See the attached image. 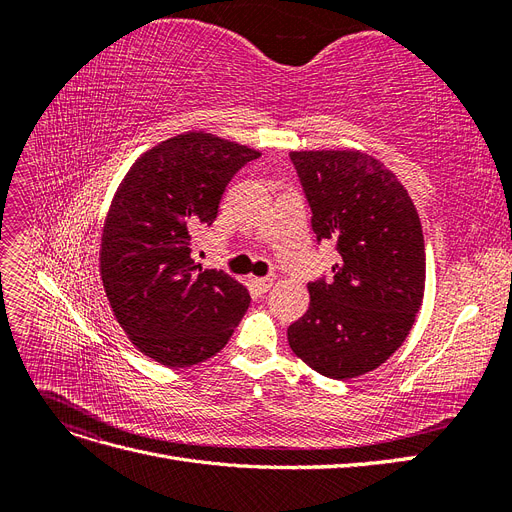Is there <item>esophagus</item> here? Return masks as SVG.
Here are the masks:
<instances>
[{
  "label": "esophagus",
  "mask_w": 512,
  "mask_h": 512,
  "mask_svg": "<svg viewBox=\"0 0 512 512\" xmlns=\"http://www.w3.org/2000/svg\"><path fill=\"white\" fill-rule=\"evenodd\" d=\"M275 282V275H265V277H252V284L256 286V290L267 292Z\"/></svg>",
  "instance_id": "obj_1"
}]
</instances>
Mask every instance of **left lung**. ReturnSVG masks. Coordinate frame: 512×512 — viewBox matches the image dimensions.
Instances as JSON below:
<instances>
[{
  "instance_id": "8db88e82",
  "label": "left lung",
  "mask_w": 512,
  "mask_h": 512,
  "mask_svg": "<svg viewBox=\"0 0 512 512\" xmlns=\"http://www.w3.org/2000/svg\"><path fill=\"white\" fill-rule=\"evenodd\" d=\"M318 241L335 243L333 277L307 284L288 344L318 374L350 380L404 344L425 294V239L408 190L352 149L290 151Z\"/></svg>"
}]
</instances>
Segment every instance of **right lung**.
Returning <instances> with one entry per match:
<instances>
[{"mask_svg": "<svg viewBox=\"0 0 512 512\" xmlns=\"http://www.w3.org/2000/svg\"><path fill=\"white\" fill-rule=\"evenodd\" d=\"M260 151L207 132L151 147L123 177L100 241V277L119 327L149 359L190 367L218 354L250 305L235 277L192 258L237 170Z\"/></svg>", "mask_w": 512, "mask_h": 512, "instance_id": "1", "label": "right lung"}]
</instances>
